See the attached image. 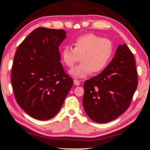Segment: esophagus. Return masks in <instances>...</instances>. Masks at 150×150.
Returning <instances> with one entry per match:
<instances>
[{
	"label": "esophagus",
	"mask_w": 150,
	"mask_h": 150,
	"mask_svg": "<svg viewBox=\"0 0 150 150\" xmlns=\"http://www.w3.org/2000/svg\"><path fill=\"white\" fill-rule=\"evenodd\" d=\"M74 84L75 86H79V85L81 84V82H80V81H79V80H76V79L74 80Z\"/></svg>",
	"instance_id": "1"
}]
</instances>
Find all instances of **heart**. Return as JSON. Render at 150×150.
Masks as SVG:
<instances>
[{
  "instance_id": "b5f03b06",
  "label": "heart",
  "mask_w": 150,
  "mask_h": 150,
  "mask_svg": "<svg viewBox=\"0 0 150 150\" xmlns=\"http://www.w3.org/2000/svg\"><path fill=\"white\" fill-rule=\"evenodd\" d=\"M114 52L112 41L93 34L78 37L74 41V48L65 46L61 52L62 62L71 68L81 57V62L75 66L70 74L75 78H85L92 72L102 71L112 59Z\"/></svg>"
}]
</instances>
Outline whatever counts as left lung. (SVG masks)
Returning <instances> with one entry per match:
<instances>
[{
    "label": "left lung",
    "mask_w": 150,
    "mask_h": 150,
    "mask_svg": "<svg viewBox=\"0 0 150 150\" xmlns=\"http://www.w3.org/2000/svg\"><path fill=\"white\" fill-rule=\"evenodd\" d=\"M137 82L134 55L126 44L120 45L109 64L83 83L87 115L100 123L115 120L130 106Z\"/></svg>",
    "instance_id": "1"
}]
</instances>
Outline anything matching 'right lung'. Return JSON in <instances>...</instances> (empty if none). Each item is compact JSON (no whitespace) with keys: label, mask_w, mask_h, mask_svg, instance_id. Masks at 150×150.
I'll use <instances>...</instances> for the list:
<instances>
[{"label":"right lung","mask_w":150,"mask_h":150,"mask_svg":"<svg viewBox=\"0 0 150 150\" xmlns=\"http://www.w3.org/2000/svg\"><path fill=\"white\" fill-rule=\"evenodd\" d=\"M66 37L64 30L39 27L16 50L11 69L14 95L20 107L35 119L55 116L73 86L60 62L59 47Z\"/></svg>","instance_id":"add662e5"}]
</instances>
